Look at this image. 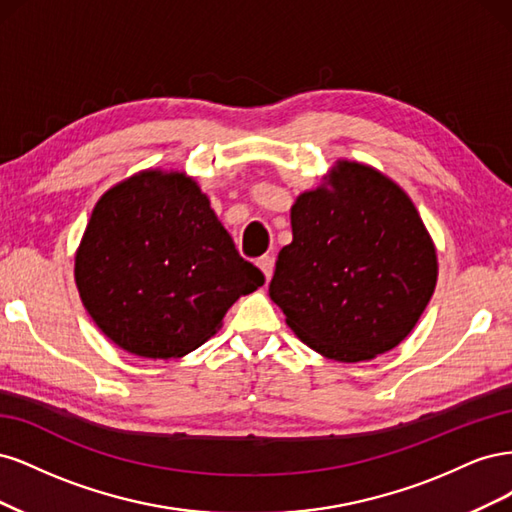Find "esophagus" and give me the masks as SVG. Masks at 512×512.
Returning a JSON list of instances; mask_svg holds the SVG:
<instances>
[{
	"instance_id": "1",
	"label": "esophagus",
	"mask_w": 512,
	"mask_h": 512,
	"mask_svg": "<svg viewBox=\"0 0 512 512\" xmlns=\"http://www.w3.org/2000/svg\"><path fill=\"white\" fill-rule=\"evenodd\" d=\"M258 269L262 271V275H265V282H271V277H273V269H275V258L273 256H269V254H265V256H260L258 258Z\"/></svg>"
}]
</instances>
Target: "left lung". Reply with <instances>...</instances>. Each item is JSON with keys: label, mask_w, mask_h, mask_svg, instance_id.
<instances>
[{"label": "left lung", "mask_w": 512, "mask_h": 512, "mask_svg": "<svg viewBox=\"0 0 512 512\" xmlns=\"http://www.w3.org/2000/svg\"><path fill=\"white\" fill-rule=\"evenodd\" d=\"M290 226L269 297L292 333L339 363L404 342L438 282L436 245L406 190L374 166L337 160L294 200Z\"/></svg>", "instance_id": "1"}]
</instances>
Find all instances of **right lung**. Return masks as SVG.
I'll return each mask as SVG.
<instances>
[{
	"instance_id": "add662e5",
	"label": "right lung",
	"mask_w": 512,
	"mask_h": 512,
	"mask_svg": "<svg viewBox=\"0 0 512 512\" xmlns=\"http://www.w3.org/2000/svg\"><path fill=\"white\" fill-rule=\"evenodd\" d=\"M74 282L115 346L168 361L218 333L230 305L265 275L239 256L194 177L147 168L100 196L76 247Z\"/></svg>"
}]
</instances>
